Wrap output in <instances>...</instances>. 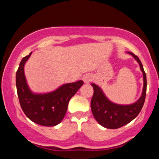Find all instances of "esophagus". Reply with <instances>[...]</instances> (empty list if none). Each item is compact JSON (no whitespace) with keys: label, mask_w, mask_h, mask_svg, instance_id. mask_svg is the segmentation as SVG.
Masks as SVG:
<instances>
[{"label":"esophagus","mask_w":159,"mask_h":159,"mask_svg":"<svg viewBox=\"0 0 159 159\" xmlns=\"http://www.w3.org/2000/svg\"><path fill=\"white\" fill-rule=\"evenodd\" d=\"M91 80H92V76H91L90 75L86 74V75H84L83 81L85 84L90 83V82L91 81Z\"/></svg>","instance_id":"1"}]
</instances>
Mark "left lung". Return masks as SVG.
Wrapping results in <instances>:
<instances>
[{
  "label": "left lung",
  "instance_id": "obj_1",
  "mask_svg": "<svg viewBox=\"0 0 159 159\" xmlns=\"http://www.w3.org/2000/svg\"><path fill=\"white\" fill-rule=\"evenodd\" d=\"M130 54L140 66V71L143 73V86L140 97L135 102L130 105H120L109 100L101 87L92 83L93 87V96L91 100V110L96 121L102 126L107 129H115L126 125L139 114L144 104L147 93V76L143 70L141 62L136 55L132 52Z\"/></svg>",
  "mask_w": 159,
  "mask_h": 159
}]
</instances>
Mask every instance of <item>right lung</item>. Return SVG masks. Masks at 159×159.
Returning a JSON list of instances; mask_svg holds the SVG:
<instances>
[{
    "instance_id": "1",
    "label": "right lung",
    "mask_w": 159,
    "mask_h": 159,
    "mask_svg": "<svg viewBox=\"0 0 159 159\" xmlns=\"http://www.w3.org/2000/svg\"><path fill=\"white\" fill-rule=\"evenodd\" d=\"M23 58L16 72V88L20 105L31 121L43 126H54L64 118L70 98L84 84L83 81L64 84L52 92L34 93L27 84L25 65L31 55Z\"/></svg>"
}]
</instances>
